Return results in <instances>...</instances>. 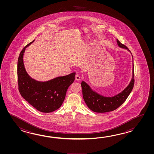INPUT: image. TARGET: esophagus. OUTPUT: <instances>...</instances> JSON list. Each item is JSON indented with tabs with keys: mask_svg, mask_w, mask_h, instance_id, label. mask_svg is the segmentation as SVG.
I'll return each instance as SVG.
<instances>
[{
	"mask_svg": "<svg viewBox=\"0 0 154 154\" xmlns=\"http://www.w3.org/2000/svg\"><path fill=\"white\" fill-rule=\"evenodd\" d=\"M75 80L77 81H79L80 80V76L79 74H76L75 75Z\"/></svg>",
	"mask_w": 154,
	"mask_h": 154,
	"instance_id": "obj_1",
	"label": "esophagus"
}]
</instances>
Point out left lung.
I'll return each mask as SVG.
<instances>
[{
	"instance_id": "obj_1",
	"label": "left lung",
	"mask_w": 154,
	"mask_h": 154,
	"mask_svg": "<svg viewBox=\"0 0 154 154\" xmlns=\"http://www.w3.org/2000/svg\"><path fill=\"white\" fill-rule=\"evenodd\" d=\"M118 46L122 48H125L129 51L128 48L125 45L120 42L117 39ZM133 76L131 82L128 86L123 90L121 92L112 97H105L98 94L96 92L92 90L90 86L82 81L81 83L82 91V96L85 103L92 111L97 113H105L108 112L113 111L120 106H121L128 96L131 94L132 89L134 87V64L133 61Z\"/></svg>"
}]
</instances>
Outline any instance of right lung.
<instances>
[{
	"label": "right lung",
	"mask_w": 154,
	"mask_h": 154,
	"mask_svg": "<svg viewBox=\"0 0 154 154\" xmlns=\"http://www.w3.org/2000/svg\"><path fill=\"white\" fill-rule=\"evenodd\" d=\"M34 41L23 48L18 58L19 90L22 97L34 108L41 112L49 113L56 111L62 105L67 89L75 80V72L47 82H38L31 78L25 68L23 57L26 48Z\"/></svg>",
	"instance_id": "1"
}]
</instances>
